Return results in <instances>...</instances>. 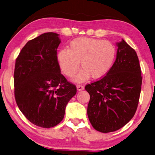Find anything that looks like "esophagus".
I'll return each mask as SVG.
<instances>
[{
    "label": "esophagus",
    "instance_id": "esophagus-1",
    "mask_svg": "<svg viewBox=\"0 0 155 155\" xmlns=\"http://www.w3.org/2000/svg\"><path fill=\"white\" fill-rule=\"evenodd\" d=\"M84 86L83 85H82V84H78V85H77V89H78V90L79 91L84 90Z\"/></svg>",
    "mask_w": 155,
    "mask_h": 155
}]
</instances>
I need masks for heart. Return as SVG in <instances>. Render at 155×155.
Returning <instances> with one entry per match:
<instances>
[{"instance_id":"obj_1","label":"heart","mask_w":155,"mask_h":155,"mask_svg":"<svg viewBox=\"0 0 155 155\" xmlns=\"http://www.w3.org/2000/svg\"><path fill=\"white\" fill-rule=\"evenodd\" d=\"M116 57V48L108 41L88 37L72 40L69 49H62L58 54L60 67L65 75L71 77L83 68L75 78L76 82H84L92 76L94 79L104 77L111 69Z\"/></svg>"}]
</instances>
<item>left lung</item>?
<instances>
[{
    "label": "left lung",
    "instance_id": "obj_1",
    "mask_svg": "<svg viewBox=\"0 0 155 155\" xmlns=\"http://www.w3.org/2000/svg\"><path fill=\"white\" fill-rule=\"evenodd\" d=\"M116 59L106 75L87 84V109L92 126L101 133L120 129L131 120L139 103L142 77L134 49L123 39L117 43Z\"/></svg>",
    "mask_w": 155,
    "mask_h": 155
}]
</instances>
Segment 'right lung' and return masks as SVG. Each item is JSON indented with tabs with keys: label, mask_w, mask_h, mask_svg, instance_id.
Wrapping results in <instances>:
<instances>
[{
	"label": "right lung",
	"mask_w": 155,
	"mask_h": 155,
	"mask_svg": "<svg viewBox=\"0 0 155 155\" xmlns=\"http://www.w3.org/2000/svg\"><path fill=\"white\" fill-rule=\"evenodd\" d=\"M58 35L46 32L28 41L15 60L14 94L19 109L36 126L51 128L64 118L77 93L61 74L57 57Z\"/></svg>",
	"instance_id": "add662e5"
}]
</instances>
